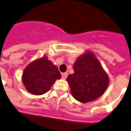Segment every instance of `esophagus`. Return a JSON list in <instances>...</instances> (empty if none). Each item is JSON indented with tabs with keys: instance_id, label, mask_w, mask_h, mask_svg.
Here are the masks:
<instances>
[{
	"instance_id": "1",
	"label": "esophagus",
	"mask_w": 131,
	"mask_h": 131,
	"mask_svg": "<svg viewBox=\"0 0 131 131\" xmlns=\"http://www.w3.org/2000/svg\"><path fill=\"white\" fill-rule=\"evenodd\" d=\"M61 77H62V79L65 80L66 78L67 77V73H61Z\"/></svg>"
}]
</instances>
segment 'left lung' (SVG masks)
Returning a JSON list of instances; mask_svg holds the SVG:
<instances>
[{"instance_id": "1", "label": "left lung", "mask_w": 131, "mask_h": 131, "mask_svg": "<svg viewBox=\"0 0 131 131\" xmlns=\"http://www.w3.org/2000/svg\"><path fill=\"white\" fill-rule=\"evenodd\" d=\"M74 73L67 79L72 95L86 103L100 97L108 86V77L91 52L80 56L73 64Z\"/></svg>"}]
</instances>
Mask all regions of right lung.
Returning <instances> with one entry per match:
<instances>
[{
  "label": "right lung",
  "instance_id": "1",
  "mask_svg": "<svg viewBox=\"0 0 131 131\" xmlns=\"http://www.w3.org/2000/svg\"><path fill=\"white\" fill-rule=\"evenodd\" d=\"M61 77L58 68L42 57L27 66L23 73V83L33 95H42L48 91L56 80Z\"/></svg>",
  "mask_w": 131,
  "mask_h": 131
}]
</instances>
